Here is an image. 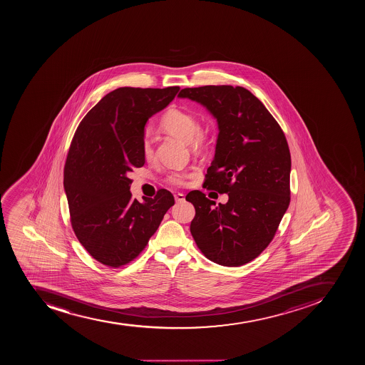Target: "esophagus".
Wrapping results in <instances>:
<instances>
[{
    "instance_id": "esophagus-1",
    "label": "esophagus",
    "mask_w": 365,
    "mask_h": 365,
    "mask_svg": "<svg viewBox=\"0 0 365 365\" xmlns=\"http://www.w3.org/2000/svg\"><path fill=\"white\" fill-rule=\"evenodd\" d=\"M175 200L176 202H178V203H182V202H184L185 200V197H184L183 194H181V192H178V194L174 195Z\"/></svg>"
}]
</instances>
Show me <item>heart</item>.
<instances>
[{
  "label": "heart",
  "instance_id": "b5f03b06",
  "mask_svg": "<svg viewBox=\"0 0 365 365\" xmlns=\"http://www.w3.org/2000/svg\"><path fill=\"white\" fill-rule=\"evenodd\" d=\"M161 127L170 133L171 135L176 136L187 143H191L192 147H200L203 143L204 138L200 130L198 118L187 110H178V108L168 110L162 118ZM142 153L147 160L152 158L154 154V145L149 134H145V139L142 142ZM184 178H185V174L183 173H174L169 176V182L182 183Z\"/></svg>",
  "mask_w": 365,
  "mask_h": 365
}]
</instances>
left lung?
Returning <instances> with one entry per match:
<instances>
[{
	"label": "left lung",
	"mask_w": 365,
	"mask_h": 365,
	"mask_svg": "<svg viewBox=\"0 0 365 365\" xmlns=\"http://www.w3.org/2000/svg\"><path fill=\"white\" fill-rule=\"evenodd\" d=\"M178 97L200 103L216 119V149L204 185L229 196L216 205L200 191L187 195L196 210L191 235L211 262L247 264L272 242L289 205L292 162L284 132L240 86L183 88Z\"/></svg>",
	"instance_id": "8db88e82"
}]
</instances>
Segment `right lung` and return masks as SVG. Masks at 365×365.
Wrapping results in <instances>:
<instances>
[{
    "mask_svg": "<svg viewBox=\"0 0 365 365\" xmlns=\"http://www.w3.org/2000/svg\"><path fill=\"white\" fill-rule=\"evenodd\" d=\"M180 88H120L81 120L64 169V190L78 240L110 267L128 264L145 249L175 204L165 189L133 200V169L145 165L142 142L148 120L165 110Z\"/></svg>",
    "mask_w": 365,
    "mask_h": 365,
    "instance_id": "obj_1",
    "label": "right lung"
}]
</instances>
